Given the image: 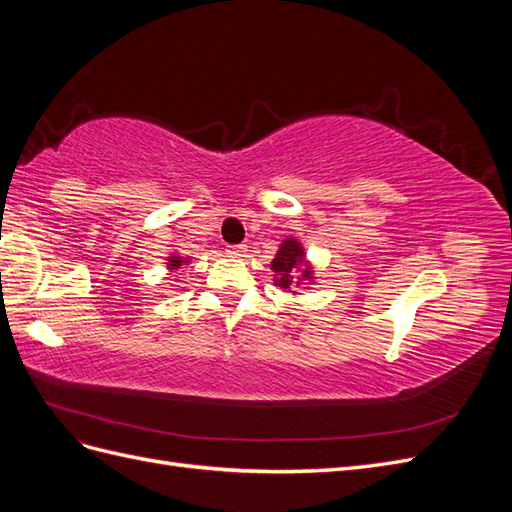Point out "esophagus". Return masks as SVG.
Wrapping results in <instances>:
<instances>
[{
    "mask_svg": "<svg viewBox=\"0 0 512 512\" xmlns=\"http://www.w3.org/2000/svg\"><path fill=\"white\" fill-rule=\"evenodd\" d=\"M245 252H247L245 245H228V247H226V254L232 256V258H243Z\"/></svg>",
    "mask_w": 512,
    "mask_h": 512,
    "instance_id": "obj_1",
    "label": "esophagus"
}]
</instances>
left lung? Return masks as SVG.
<instances>
[{
	"instance_id": "left-lung-1",
	"label": "left lung",
	"mask_w": 512,
	"mask_h": 512,
	"mask_svg": "<svg viewBox=\"0 0 512 512\" xmlns=\"http://www.w3.org/2000/svg\"><path fill=\"white\" fill-rule=\"evenodd\" d=\"M305 266V270H301L300 267ZM271 269L275 271V286H280V288H284V290H288V292H294L292 290V286L294 284H309V282H314V273H312V267L307 265L305 262V250H303V245L294 239V237H288V239H284L282 241V245H280V250H277V254H275V258H273V262H271ZM301 270L302 275L297 276L296 273Z\"/></svg>"
}]
</instances>
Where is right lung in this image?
<instances>
[{"mask_svg":"<svg viewBox=\"0 0 512 512\" xmlns=\"http://www.w3.org/2000/svg\"><path fill=\"white\" fill-rule=\"evenodd\" d=\"M185 262H190V258H183V256H170L168 258V269H181V265H185Z\"/></svg>","mask_w":512,"mask_h":512,"instance_id":"obj_1","label":"right lung"}]
</instances>
